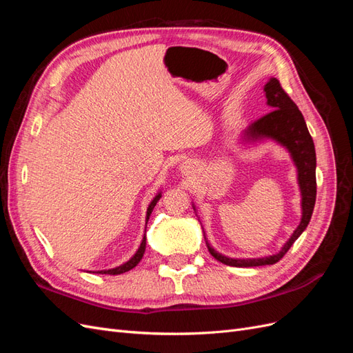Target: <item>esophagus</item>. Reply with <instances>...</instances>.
Returning <instances> with one entry per match:
<instances>
[{
  "label": "esophagus",
  "mask_w": 353,
  "mask_h": 353,
  "mask_svg": "<svg viewBox=\"0 0 353 353\" xmlns=\"http://www.w3.org/2000/svg\"><path fill=\"white\" fill-rule=\"evenodd\" d=\"M181 172H183L184 175H190L191 172H193V165L188 162H184L183 165H181Z\"/></svg>",
  "instance_id": "esophagus-1"
}]
</instances>
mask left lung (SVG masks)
I'll use <instances>...</instances> for the list:
<instances>
[{"mask_svg":"<svg viewBox=\"0 0 353 353\" xmlns=\"http://www.w3.org/2000/svg\"><path fill=\"white\" fill-rule=\"evenodd\" d=\"M263 92L266 97V104L270 105L272 112L265 114L261 119L245 128L240 135V143L243 145H250L271 140L283 145L290 153V157L296 166L299 190H301L302 216L297 228L293 231L290 239L283 244L280 252L270 256H261V258H230V256L222 254L213 249L205 237L208 249L213 258L225 265L237 266V268L274 265L279 262L288 252V249L292 248L293 243L301 237V234L306 230L309 221H311L316 199L315 145L311 134L307 131L303 114L297 109L293 100L284 92L276 78H270V81L265 83ZM193 209L196 212L194 203Z\"/></svg>","mask_w":353,"mask_h":353,"instance_id":"left-lung-1","label":"left lung"}]
</instances>
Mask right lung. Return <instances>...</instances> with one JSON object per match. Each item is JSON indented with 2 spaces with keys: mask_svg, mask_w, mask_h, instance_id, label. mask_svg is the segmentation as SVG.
<instances>
[{
  "mask_svg": "<svg viewBox=\"0 0 353 353\" xmlns=\"http://www.w3.org/2000/svg\"><path fill=\"white\" fill-rule=\"evenodd\" d=\"M160 197H162V191H159V193H157V194L153 197V200L150 201V205H148V208H147V213H145V223H147L148 218H150L152 212H153V209H154V206H156V203L160 200ZM144 252H145V232H144V237H143V240H141L140 248H138V250L135 252V254L132 256V258H131L130 261L125 262V263H122V265H119V266H116V268L101 270V271H94V272H95V274H110V275L123 274V272H126V271H130V270L135 268V266L138 265V262H140V261L143 259Z\"/></svg>",
  "mask_w": 353,
  "mask_h": 353,
  "instance_id": "1",
  "label": "right lung"
}]
</instances>
